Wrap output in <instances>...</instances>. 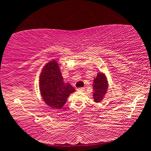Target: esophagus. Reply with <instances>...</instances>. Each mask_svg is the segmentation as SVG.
Segmentation results:
<instances>
[{
  "label": "esophagus",
  "mask_w": 151,
  "mask_h": 151,
  "mask_svg": "<svg viewBox=\"0 0 151 151\" xmlns=\"http://www.w3.org/2000/svg\"><path fill=\"white\" fill-rule=\"evenodd\" d=\"M77 91L79 92H83V91H84V88H77Z\"/></svg>",
  "instance_id": "34e87169"
}]
</instances>
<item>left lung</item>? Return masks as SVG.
<instances>
[{
	"label": "left lung",
	"mask_w": 151,
	"mask_h": 151,
	"mask_svg": "<svg viewBox=\"0 0 151 151\" xmlns=\"http://www.w3.org/2000/svg\"><path fill=\"white\" fill-rule=\"evenodd\" d=\"M108 83L107 78L103 73H98V75L93 80V96L96 103H99L104 98L105 95L107 92Z\"/></svg>",
	"instance_id": "1"
}]
</instances>
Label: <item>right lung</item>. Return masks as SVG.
Instances as JSON below:
<instances>
[{"label": "right lung", "mask_w": 151, "mask_h": 151, "mask_svg": "<svg viewBox=\"0 0 151 151\" xmlns=\"http://www.w3.org/2000/svg\"><path fill=\"white\" fill-rule=\"evenodd\" d=\"M39 87L44 102L53 109H60L67 98L76 90L63 81L58 64L55 60L48 62L40 75Z\"/></svg>", "instance_id": "1"}]
</instances>
